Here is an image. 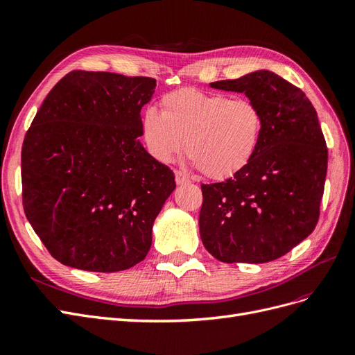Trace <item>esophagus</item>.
<instances>
[{"instance_id": "34e87169", "label": "esophagus", "mask_w": 355, "mask_h": 355, "mask_svg": "<svg viewBox=\"0 0 355 355\" xmlns=\"http://www.w3.org/2000/svg\"><path fill=\"white\" fill-rule=\"evenodd\" d=\"M175 180H176L178 185H185V184H188V182H189L188 176L182 173V171H176V173H175Z\"/></svg>"}]
</instances>
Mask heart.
I'll use <instances>...</instances> for the list:
<instances>
[{
  "label": "heart",
  "mask_w": 355,
  "mask_h": 355,
  "mask_svg": "<svg viewBox=\"0 0 355 355\" xmlns=\"http://www.w3.org/2000/svg\"><path fill=\"white\" fill-rule=\"evenodd\" d=\"M161 108L142 115L145 146L159 163H171L187 148L204 176L225 179L249 164L261 142L263 116L249 99L180 89L166 94Z\"/></svg>",
  "instance_id": "b5f03b06"
}]
</instances>
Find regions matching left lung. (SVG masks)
Returning a JSON list of instances; mask_svg holds the SVG:
<instances>
[{"label":"left lung","instance_id":"left-lung-1","mask_svg":"<svg viewBox=\"0 0 355 355\" xmlns=\"http://www.w3.org/2000/svg\"><path fill=\"white\" fill-rule=\"evenodd\" d=\"M210 87L244 93L263 116L253 158L225 182L201 185L200 235L227 263L278 259L314 231L327 173V148L305 93L271 71Z\"/></svg>","mask_w":355,"mask_h":355}]
</instances>
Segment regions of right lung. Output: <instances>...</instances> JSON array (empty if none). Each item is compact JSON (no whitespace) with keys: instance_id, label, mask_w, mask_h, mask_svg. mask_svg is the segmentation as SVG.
I'll list each match as a JSON object with an SVG mask.
<instances>
[{"instance_id":"add662e5","label":"right lung","mask_w":355,"mask_h":355,"mask_svg":"<svg viewBox=\"0 0 355 355\" xmlns=\"http://www.w3.org/2000/svg\"><path fill=\"white\" fill-rule=\"evenodd\" d=\"M157 81L72 71L50 90L22 146L26 218L50 254L93 272L145 259L175 175L139 141Z\"/></svg>"}]
</instances>
